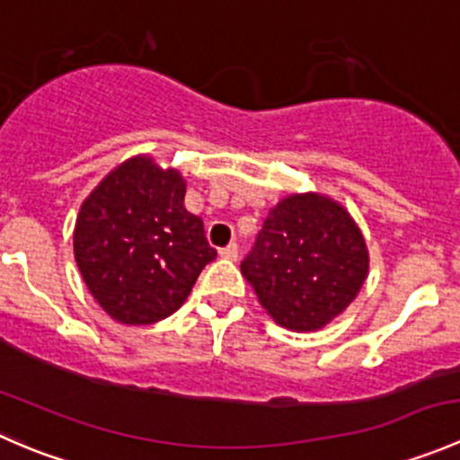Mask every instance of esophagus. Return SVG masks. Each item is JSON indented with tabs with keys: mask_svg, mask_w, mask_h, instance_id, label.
Wrapping results in <instances>:
<instances>
[{
	"mask_svg": "<svg viewBox=\"0 0 460 460\" xmlns=\"http://www.w3.org/2000/svg\"><path fill=\"white\" fill-rule=\"evenodd\" d=\"M220 256L226 258V260H235V258H238V244L231 243V244H226V247H222Z\"/></svg>",
	"mask_w": 460,
	"mask_h": 460,
	"instance_id": "esophagus-1",
	"label": "esophagus"
}]
</instances>
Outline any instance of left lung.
Wrapping results in <instances>:
<instances>
[{"mask_svg":"<svg viewBox=\"0 0 460 460\" xmlns=\"http://www.w3.org/2000/svg\"><path fill=\"white\" fill-rule=\"evenodd\" d=\"M240 269L280 327L318 332L363 289L369 252L341 202L314 191L291 193L269 211Z\"/></svg>","mask_w":460,"mask_h":460,"instance_id":"obj_1","label":"left lung"}]
</instances>
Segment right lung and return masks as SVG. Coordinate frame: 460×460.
<instances>
[{
    "label": "right lung",
    "mask_w": 460,
    "mask_h": 460,
    "mask_svg": "<svg viewBox=\"0 0 460 460\" xmlns=\"http://www.w3.org/2000/svg\"><path fill=\"white\" fill-rule=\"evenodd\" d=\"M187 182L173 166L133 155L82 202L73 231L88 291L122 324H153L182 307L216 249L184 208Z\"/></svg>",
    "instance_id": "right-lung-1"
}]
</instances>
